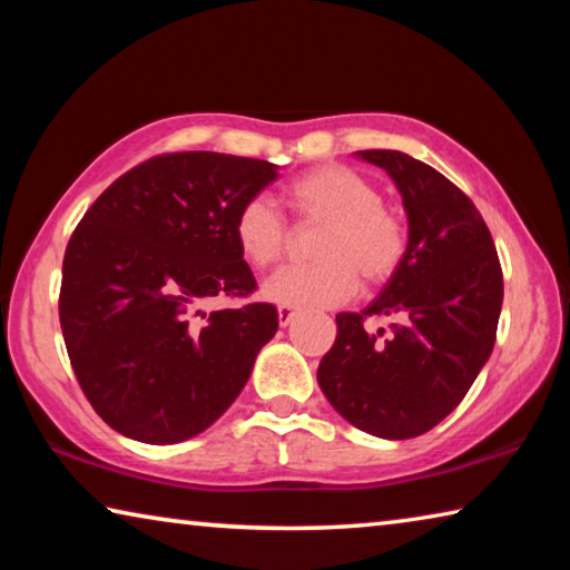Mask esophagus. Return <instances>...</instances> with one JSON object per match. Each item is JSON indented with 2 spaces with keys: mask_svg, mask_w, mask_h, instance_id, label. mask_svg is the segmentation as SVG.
Here are the masks:
<instances>
[{
  "mask_svg": "<svg viewBox=\"0 0 570 570\" xmlns=\"http://www.w3.org/2000/svg\"><path fill=\"white\" fill-rule=\"evenodd\" d=\"M296 308H292V306H278V324L282 326H288L292 324L294 320H296Z\"/></svg>",
  "mask_w": 570,
  "mask_h": 570,
  "instance_id": "1",
  "label": "esophagus"
}]
</instances>
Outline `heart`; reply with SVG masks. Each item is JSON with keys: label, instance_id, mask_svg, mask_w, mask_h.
<instances>
[{"label": "heart", "instance_id": "obj_1", "mask_svg": "<svg viewBox=\"0 0 570 570\" xmlns=\"http://www.w3.org/2000/svg\"><path fill=\"white\" fill-rule=\"evenodd\" d=\"M284 200L298 224L324 230L312 248L314 266L284 268L264 284L268 302L336 306L356 292L360 278L374 288L397 274L407 254V224L362 173L324 163L288 180ZM234 238L250 266L272 268L286 254L288 228L264 198H248L234 218Z\"/></svg>", "mask_w": 570, "mask_h": 570}]
</instances>
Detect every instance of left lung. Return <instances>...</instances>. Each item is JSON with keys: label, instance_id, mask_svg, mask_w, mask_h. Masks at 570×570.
I'll list each match as a JSON object with an SVG mask.
<instances>
[{"label": "left lung", "instance_id": "left-lung-1", "mask_svg": "<svg viewBox=\"0 0 570 570\" xmlns=\"http://www.w3.org/2000/svg\"><path fill=\"white\" fill-rule=\"evenodd\" d=\"M390 173L407 210V254L374 302L336 314L316 372L346 422L384 440L435 428L465 397L495 344L503 272L475 204L428 163L400 150H356ZM390 315V331L363 320Z\"/></svg>", "mask_w": 570, "mask_h": 570}]
</instances>
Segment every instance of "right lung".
I'll use <instances>...</instances> for the list:
<instances>
[{
    "label": "right lung",
    "instance_id": "1",
    "mask_svg": "<svg viewBox=\"0 0 570 570\" xmlns=\"http://www.w3.org/2000/svg\"><path fill=\"white\" fill-rule=\"evenodd\" d=\"M268 160L188 150L150 158L102 190L67 244L60 326L92 410L120 435L173 445L210 428L278 330L274 304L206 314L256 278L234 218L278 178Z\"/></svg>",
    "mask_w": 570,
    "mask_h": 570
}]
</instances>
